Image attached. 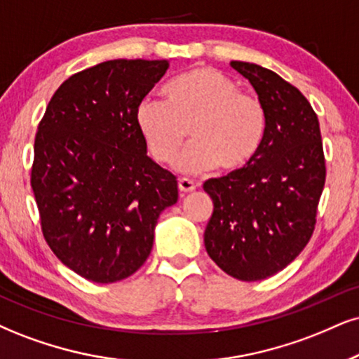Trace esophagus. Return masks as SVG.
Wrapping results in <instances>:
<instances>
[{
  "label": "esophagus",
  "mask_w": 359,
  "mask_h": 359,
  "mask_svg": "<svg viewBox=\"0 0 359 359\" xmlns=\"http://www.w3.org/2000/svg\"><path fill=\"white\" fill-rule=\"evenodd\" d=\"M178 188H180V191L184 194V193L194 191V189H196V183H194V181H191V180H188V178H180Z\"/></svg>",
  "instance_id": "34e87169"
}]
</instances>
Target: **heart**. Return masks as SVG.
Wrapping results in <instances>:
<instances>
[{
	"label": "heart",
	"instance_id": "1",
	"mask_svg": "<svg viewBox=\"0 0 359 359\" xmlns=\"http://www.w3.org/2000/svg\"><path fill=\"white\" fill-rule=\"evenodd\" d=\"M165 101L143 100L136 126L149 154L171 165L189 130L191 143L178 168L200 172L219 165L233 171L245 166L263 143L266 111L258 96L243 91L218 69L194 68L165 88Z\"/></svg>",
	"mask_w": 359,
	"mask_h": 359
}]
</instances>
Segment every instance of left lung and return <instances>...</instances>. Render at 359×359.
<instances>
[{"label":"left lung","mask_w":359,"mask_h":359,"mask_svg":"<svg viewBox=\"0 0 359 359\" xmlns=\"http://www.w3.org/2000/svg\"><path fill=\"white\" fill-rule=\"evenodd\" d=\"M229 65L258 93L266 131L245 166L203 184L215 206L205 246L229 276L259 281L285 269L311 240L326 161L320 121L303 93L263 66Z\"/></svg>","instance_id":"left-lung-1"}]
</instances>
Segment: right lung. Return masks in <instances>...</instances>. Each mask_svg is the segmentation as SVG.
Listing matches in <instances>:
<instances>
[{
	"label": "right lung",
	"mask_w": 359,
	"mask_h": 359,
	"mask_svg": "<svg viewBox=\"0 0 359 359\" xmlns=\"http://www.w3.org/2000/svg\"><path fill=\"white\" fill-rule=\"evenodd\" d=\"M166 60H113L57 88L34 138L31 188L44 241L88 281H121L151 253L176 176L146 154L136 108Z\"/></svg>",
	"instance_id": "add662e5"
}]
</instances>
